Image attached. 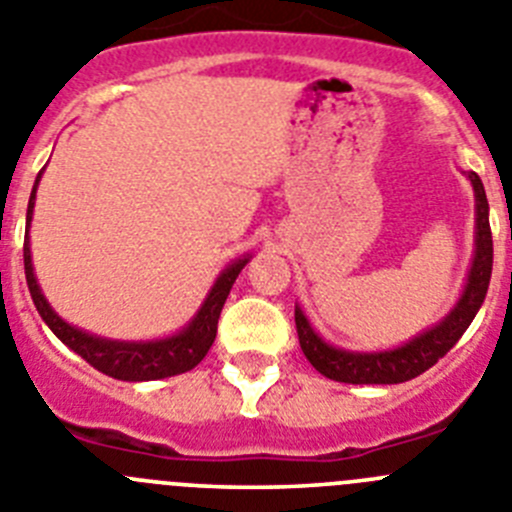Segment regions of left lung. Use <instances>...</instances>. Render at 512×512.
<instances>
[{
    "label": "left lung",
    "instance_id": "1",
    "mask_svg": "<svg viewBox=\"0 0 512 512\" xmlns=\"http://www.w3.org/2000/svg\"><path fill=\"white\" fill-rule=\"evenodd\" d=\"M477 199V250H474L472 270L467 285L454 306V311L426 334L416 336L413 342L403 344L390 352L352 354L331 347L308 326L301 308H296V329L303 354L324 377L336 382H352V385H395L405 382L434 367L454 344L462 339L467 326L472 324L474 313L480 311L487 296V285L492 275V232H490V206H487L485 186L477 173H469Z\"/></svg>",
    "mask_w": 512,
    "mask_h": 512
}]
</instances>
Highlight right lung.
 Masks as SVG:
<instances>
[{"mask_svg":"<svg viewBox=\"0 0 512 512\" xmlns=\"http://www.w3.org/2000/svg\"><path fill=\"white\" fill-rule=\"evenodd\" d=\"M40 181V173H38ZM38 181L32 186L30 204H27V227H30L32 209H35V188ZM247 265L245 260L234 262L216 278L214 288L206 296L204 306L196 313V319L176 336L160 339V342H109V339H99V336H89L84 331H78L76 326L66 324V321L48 306L38 288V280L32 273V260H30V239H25V278L27 288L38 313L43 316L45 324L50 326L58 339L66 347H71L78 357H84L91 367H96L104 375L114 377V380H127V382H142V380H160V377H173L181 372L193 370L199 365L206 352L211 349L216 339V326H219V313H222L224 301H227L229 290H232L234 280L242 273V267Z\"/></svg>","mask_w":512,"mask_h":512,"instance_id":"add662e5","label":"right lung"}]
</instances>
